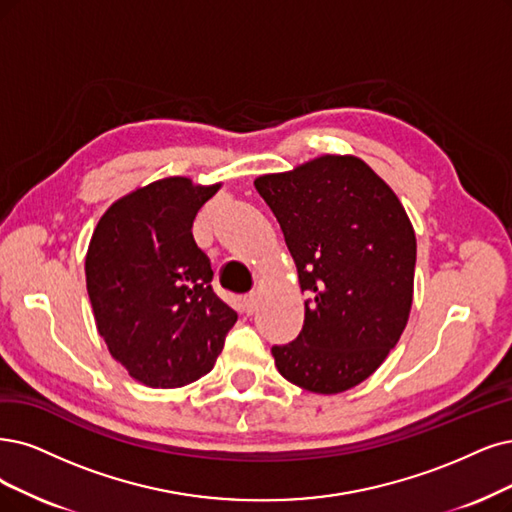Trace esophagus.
Wrapping results in <instances>:
<instances>
[{"label":"esophagus","mask_w":512,"mask_h":512,"mask_svg":"<svg viewBox=\"0 0 512 512\" xmlns=\"http://www.w3.org/2000/svg\"><path fill=\"white\" fill-rule=\"evenodd\" d=\"M257 304H259V295L257 293H249L242 297V310L246 314H253L257 310Z\"/></svg>","instance_id":"1"}]
</instances>
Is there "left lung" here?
Returning <instances> with one entry per match:
<instances>
[{
    "label": "left lung",
    "mask_w": 512,
    "mask_h": 512,
    "mask_svg": "<svg viewBox=\"0 0 512 512\" xmlns=\"http://www.w3.org/2000/svg\"><path fill=\"white\" fill-rule=\"evenodd\" d=\"M306 301L295 342L274 346L280 375L316 392H346L375 373L407 327L413 301V225L401 200L356 156L325 154L261 175Z\"/></svg>",
    "instance_id": "8db88e82"
}]
</instances>
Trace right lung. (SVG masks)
<instances>
[{
    "label": "right lung",
    "mask_w": 512,
    "mask_h": 512,
    "mask_svg": "<svg viewBox=\"0 0 512 512\" xmlns=\"http://www.w3.org/2000/svg\"><path fill=\"white\" fill-rule=\"evenodd\" d=\"M221 183L166 177L113 202L94 227L86 289L109 354L149 388H181L213 369L238 314L215 295L194 240Z\"/></svg>",
    "instance_id": "1"
}]
</instances>
